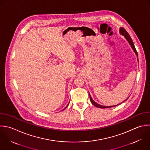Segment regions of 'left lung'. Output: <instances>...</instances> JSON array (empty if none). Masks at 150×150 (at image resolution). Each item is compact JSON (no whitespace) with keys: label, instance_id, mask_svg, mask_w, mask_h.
<instances>
[{"label":"left lung","instance_id":"8db88e82","mask_svg":"<svg viewBox=\"0 0 150 150\" xmlns=\"http://www.w3.org/2000/svg\"><path fill=\"white\" fill-rule=\"evenodd\" d=\"M120 33H121L122 35H123V36L125 38V39L127 40V41L128 42V43H129V45H131V46L132 50L134 51V52L135 53V54H136L137 56H138L137 52V50H136V49H135V46H134V43H133V42H132V40L131 37L129 36V34L128 33V32H127L125 30V29H124L123 28H120ZM89 96H90V99L91 103L94 106H96V107H98V108H110V107H113L117 106V105H118L120 104H117V105H112V106H103V105H100V104L96 103V102H94V101L93 100V99L91 98V96H90V93H89ZM127 100V99H126L125 101H126ZM123 102H124V101H123Z\"/></svg>","mask_w":150,"mask_h":150}]
</instances>
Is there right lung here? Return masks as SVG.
<instances>
[{
	"label": "right lung",
	"instance_id": "add662e5",
	"mask_svg": "<svg viewBox=\"0 0 150 150\" xmlns=\"http://www.w3.org/2000/svg\"><path fill=\"white\" fill-rule=\"evenodd\" d=\"M67 107H66V108H64V109H66V108H67Z\"/></svg>",
	"mask_w": 150,
	"mask_h": 150
}]
</instances>
